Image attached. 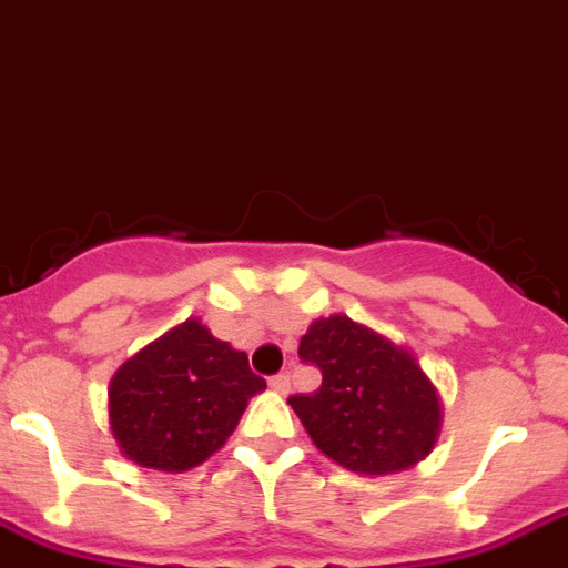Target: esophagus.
<instances>
[{
  "label": "esophagus",
  "mask_w": 568,
  "mask_h": 568,
  "mask_svg": "<svg viewBox=\"0 0 568 568\" xmlns=\"http://www.w3.org/2000/svg\"><path fill=\"white\" fill-rule=\"evenodd\" d=\"M271 390H274V394H288V390H292V376H288V373H276V376H271Z\"/></svg>",
  "instance_id": "esophagus-1"
}]
</instances>
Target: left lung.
Instances as JSON below:
<instances>
[{
	"label": "left lung",
	"mask_w": 568,
	"mask_h": 568,
	"mask_svg": "<svg viewBox=\"0 0 568 568\" xmlns=\"http://www.w3.org/2000/svg\"><path fill=\"white\" fill-rule=\"evenodd\" d=\"M300 358L321 367L315 394L288 396L312 444L356 476H394L435 449L444 399L412 349L347 315L312 321Z\"/></svg>",
	"instance_id": "obj_1"
}]
</instances>
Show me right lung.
<instances>
[{
    "label": "right lung",
    "instance_id": "right-lung-1",
    "mask_svg": "<svg viewBox=\"0 0 568 568\" xmlns=\"http://www.w3.org/2000/svg\"><path fill=\"white\" fill-rule=\"evenodd\" d=\"M262 390L265 379L251 371L247 353L189 317L113 373L110 432L136 467L186 473L227 444Z\"/></svg>",
    "mask_w": 568,
    "mask_h": 568
}]
</instances>
